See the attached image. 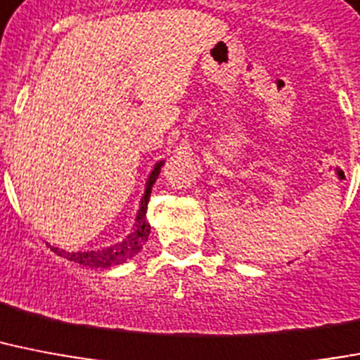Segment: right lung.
<instances>
[{
	"label": "right lung",
	"mask_w": 360,
	"mask_h": 360,
	"mask_svg": "<svg viewBox=\"0 0 360 360\" xmlns=\"http://www.w3.org/2000/svg\"><path fill=\"white\" fill-rule=\"evenodd\" d=\"M162 165H165V160L157 162L153 170H151L150 177H148V183H146L144 195H142V201H140L139 212H136L134 227L129 235L125 236L124 240L96 251H64L58 250V248H51V251H55L57 255L64 257V259H68V261L89 266V268H112V266L124 264L125 261L133 259V257L142 250V246L148 242V236H150L151 226L150 221L146 220V210H148V201H150L151 188H153L157 177H159L160 166Z\"/></svg>",
	"instance_id": "1"
}]
</instances>
